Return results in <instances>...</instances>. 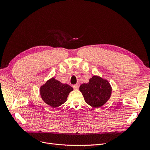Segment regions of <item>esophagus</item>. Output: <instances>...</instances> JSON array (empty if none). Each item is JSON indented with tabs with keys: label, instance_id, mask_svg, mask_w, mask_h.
<instances>
[{
	"label": "esophagus",
	"instance_id": "1",
	"mask_svg": "<svg viewBox=\"0 0 150 150\" xmlns=\"http://www.w3.org/2000/svg\"><path fill=\"white\" fill-rule=\"evenodd\" d=\"M73 88L75 90H77V89H78V88H79V86H78V84L73 85Z\"/></svg>",
	"mask_w": 150,
	"mask_h": 150
}]
</instances>
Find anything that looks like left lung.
<instances>
[{
    "label": "left lung",
    "instance_id": "8db88e82",
    "mask_svg": "<svg viewBox=\"0 0 150 150\" xmlns=\"http://www.w3.org/2000/svg\"><path fill=\"white\" fill-rule=\"evenodd\" d=\"M85 101L92 107L98 108L105 105L111 95L112 88L109 82L98 76H93L88 83L80 87Z\"/></svg>",
    "mask_w": 150,
    "mask_h": 150
}]
</instances>
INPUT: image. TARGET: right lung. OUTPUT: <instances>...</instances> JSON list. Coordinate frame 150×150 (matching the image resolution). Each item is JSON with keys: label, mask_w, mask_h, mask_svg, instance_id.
Segmentation results:
<instances>
[{"label": "right lung", "mask_w": 150, "mask_h": 150, "mask_svg": "<svg viewBox=\"0 0 150 150\" xmlns=\"http://www.w3.org/2000/svg\"><path fill=\"white\" fill-rule=\"evenodd\" d=\"M72 91L70 86L52 78L41 86L40 94L46 104L55 108L65 103L69 93Z\"/></svg>", "instance_id": "obj_1"}]
</instances>
